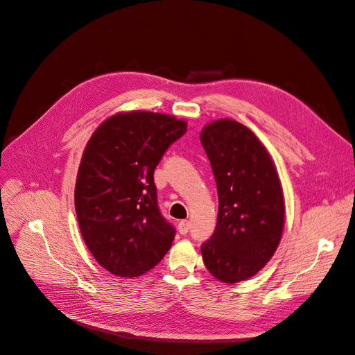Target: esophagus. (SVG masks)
<instances>
[{
  "label": "esophagus",
  "mask_w": 355,
  "mask_h": 355,
  "mask_svg": "<svg viewBox=\"0 0 355 355\" xmlns=\"http://www.w3.org/2000/svg\"><path fill=\"white\" fill-rule=\"evenodd\" d=\"M189 220H181L180 223H178V232L181 234V235H187L188 234V231H189Z\"/></svg>",
  "instance_id": "obj_1"
}]
</instances>
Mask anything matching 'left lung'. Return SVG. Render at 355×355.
I'll return each mask as SVG.
<instances>
[{
    "mask_svg": "<svg viewBox=\"0 0 355 355\" xmlns=\"http://www.w3.org/2000/svg\"><path fill=\"white\" fill-rule=\"evenodd\" d=\"M218 189L212 236L201 245L212 276L238 283L259 272L277 249L284 225L280 180L263 144L235 120L212 121L201 132Z\"/></svg>",
    "mask_w": 355,
    "mask_h": 355,
    "instance_id": "8db88e82",
    "label": "left lung"
}]
</instances>
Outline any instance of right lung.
<instances>
[{"instance_id": "obj_1", "label": "right lung", "mask_w": 355, "mask_h": 355, "mask_svg": "<svg viewBox=\"0 0 355 355\" xmlns=\"http://www.w3.org/2000/svg\"><path fill=\"white\" fill-rule=\"evenodd\" d=\"M187 123L153 112L119 113L90 137L78 173L75 208L83 241L101 266L121 277L153 269L175 228L157 201L154 170Z\"/></svg>"}]
</instances>
